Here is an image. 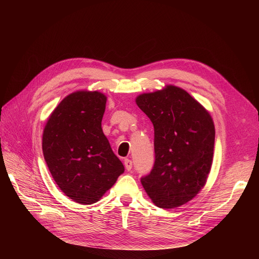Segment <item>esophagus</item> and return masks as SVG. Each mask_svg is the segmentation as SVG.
I'll return each instance as SVG.
<instances>
[{
    "mask_svg": "<svg viewBox=\"0 0 259 259\" xmlns=\"http://www.w3.org/2000/svg\"><path fill=\"white\" fill-rule=\"evenodd\" d=\"M124 166L127 170H131L132 167H133V161L130 160V159H125L124 160Z\"/></svg>",
    "mask_w": 259,
    "mask_h": 259,
    "instance_id": "1",
    "label": "esophagus"
}]
</instances>
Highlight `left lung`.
<instances>
[{
  "label": "left lung",
  "mask_w": 259,
  "mask_h": 259,
  "mask_svg": "<svg viewBox=\"0 0 259 259\" xmlns=\"http://www.w3.org/2000/svg\"><path fill=\"white\" fill-rule=\"evenodd\" d=\"M136 104L154 128V164L140 182L156 206L183 205L206 183L215 144L213 120L186 91L171 85L143 94Z\"/></svg>",
  "instance_id": "1"
}]
</instances>
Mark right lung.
I'll return each mask as SVG.
<instances>
[{
	"label": "right lung",
	"mask_w": 259,
	"mask_h": 259,
	"mask_svg": "<svg viewBox=\"0 0 259 259\" xmlns=\"http://www.w3.org/2000/svg\"><path fill=\"white\" fill-rule=\"evenodd\" d=\"M107 97L98 92L70 94L51 114L43 133L46 164L67 197L96 203L124 173L101 128Z\"/></svg>",
	"instance_id": "add662e5"
}]
</instances>
